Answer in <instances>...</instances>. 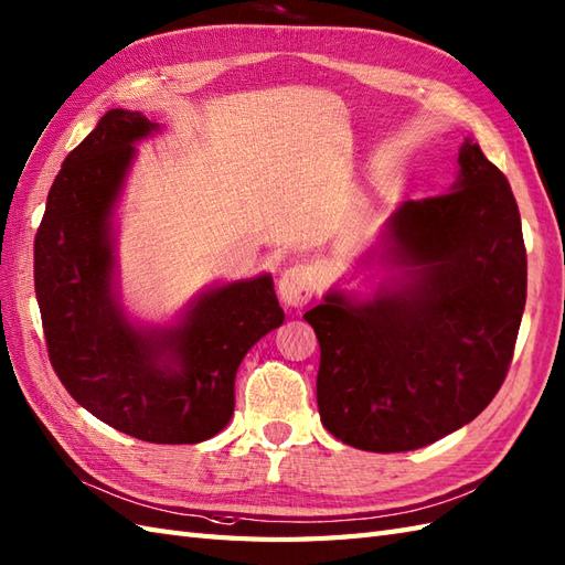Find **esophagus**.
I'll return each mask as SVG.
<instances>
[{
    "label": "esophagus",
    "mask_w": 565,
    "mask_h": 565,
    "mask_svg": "<svg viewBox=\"0 0 565 565\" xmlns=\"http://www.w3.org/2000/svg\"><path fill=\"white\" fill-rule=\"evenodd\" d=\"M315 296V274L306 265L286 269L279 279V298L288 308H303Z\"/></svg>",
    "instance_id": "34e87169"
}]
</instances>
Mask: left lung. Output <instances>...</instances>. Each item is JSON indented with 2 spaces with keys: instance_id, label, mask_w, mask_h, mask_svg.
<instances>
[{
  "instance_id": "1",
  "label": "left lung",
  "mask_w": 565,
  "mask_h": 565,
  "mask_svg": "<svg viewBox=\"0 0 565 565\" xmlns=\"http://www.w3.org/2000/svg\"><path fill=\"white\" fill-rule=\"evenodd\" d=\"M450 192L390 216L392 277L369 300L330 291L303 318L320 342L322 426L351 448L406 452L477 418L501 390L524 298L518 202L479 143Z\"/></svg>"
}]
</instances>
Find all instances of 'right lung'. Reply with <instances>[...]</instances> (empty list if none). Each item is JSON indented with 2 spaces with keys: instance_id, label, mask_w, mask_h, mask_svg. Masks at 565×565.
<instances>
[{
  "instance_id": "obj_1",
  "label": "right lung",
  "mask_w": 565,
  "mask_h": 565,
  "mask_svg": "<svg viewBox=\"0 0 565 565\" xmlns=\"http://www.w3.org/2000/svg\"><path fill=\"white\" fill-rule=\"evenodd\" d=\"M156 129L115 108L64 159L35 233V296L52 369L86 412L132 438L185 445L226 428L238 365L284 310L265 274L204 291L168 330L127 322L110 216L135 143Z\"/></svg>"
}]
</instances>
